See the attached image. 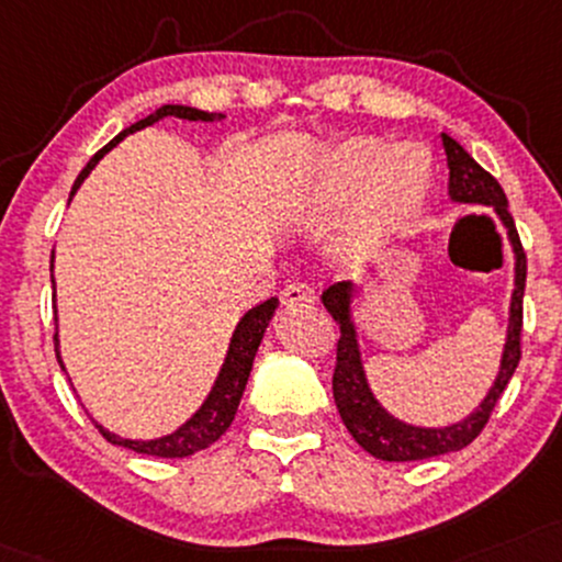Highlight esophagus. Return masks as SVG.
I'll list each match as a JSON object with an SVG mask.
<instances>
[{"mask_svg":"<svg viewBox=\"0 0 562 562\" xmlns=\"http://www.w3.org/2000/svg\"><path fill=\"white\" fill-rule=\"evenodd\" d=\"M280 299L288 308H295V306H308V303H314L316 293L314 288L306 285V282H290V285H285V290H282Z\"/></svg>","mask_w":562,"mask_h":562,"instance_id":"obj_1","label":"esophagus"}]
</instances>
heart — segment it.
<instances>
[{
  "mask_svg": "<svg viewBox=\"0 0 562 562\" xmlns=\"http://www.w3.org/2000/svg\"><path fill=\"white\" fill-rule=\"evenodd\" d=\"M382 151L380 140L353 138L327 161V170L306 209H329L358 199V229L380 233L416 201L429 178V154L418 144Z\"/></svg>",
  "mask_w": 562,
  "mask_h": 562,
  "instance_id": "b5f03b06",
  "label": "heart"
}]
</instances>
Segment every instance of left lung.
<instances>
[{"instance_id":"8db88e82","label":"left lung","mask_w":562,"mask_h":562,"mask_svg":"<svg viewBox=\"0 0 562 562\" xmlns=\"http://www.w3.org/2000/svg\"><path fill=\"white\" fill-rule=\"evenodd\" d=\"M442 146L445 154H448L450 167V199L461 201V204L492 206L499 214V220H503V225L508 227L513 251H516V290H513L510 301L508 340H505V353L503 363H499L497 382L492 384L490 395L484 397L474 414L463 418L461 424H452V427L445 429L411 427V424L392 418L374 401V395H371L367 376H363L361 356H358L356 329L353 322H350V285L348 282H337V285H329L324 290V306L335 316V322L340 324V340H337V361L333 374L335 405L340 411L342 424H346L356 442L374 458H380V461H424V458H437L445 456V452L463 450L465 445L474 442L482 435L486 422H490L499 395L508 387L513 371H516L520 361L526 254L524 246H520L516 222H513L508 212V199H505V191L499 188V182L482 165H476V159L458 140H452L450 135L442 133Z\"/></svg>"}]
</instances>
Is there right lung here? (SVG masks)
Wrapping results in <instances>:
<instances>
[{"label": "right lung", "mask_w": 562, "mask_h": 562, "mask_svg": "<svg viewBox=\"0 0 562 562\" xmlns=\"http://www.w3.org/2000/svg\"><path fill=\"white\" fill-rule=\"evenodd\" d=\"M170 114H172V117H182V120H204V123H209V120H214V117H222V114H216V112L193 110V106H180V104L159 106L157 112L148 114L146 120H138V123L131 125V127H125V131L120 135H114V138L104 148H101V151L93 154V159L88 161V165L83 167V172L78 175L76 186H72V193L78 191L80 182L86 180V175L91 172L93 167H97V161L104 157V154L110 151L112 146H117L127 133H135V131H140V127L154 125L157 120L170 117ZM52 285H54V277H52ZM274 308H277V299H269V301L259 303V306H254L238 322L233 340H229L225 367H222L220 376H216V384L212 387V392H209L206 403L201 405L199 414H195L191 422L182 424L178 431H172V435H167L161 439H148V442H138V439H123L117 435H110V431H106L104 427H99L97 422H93V427L101 431V437H104L106 442L120 445V448H127V450H135V452H144V456L186 458V456H193V452H199V450H206L209 445H214L216 439L225 435L229 424H233L235 411H238V405H240L243 390H246L248 374H251L254 356H256V350H259L263 329H267L269 319H272ZM54 350H57V361H59V367H63V358H59V348H57V335H54Z\"/></svg>", "instance_id": "add662e5"}]
</instances>
